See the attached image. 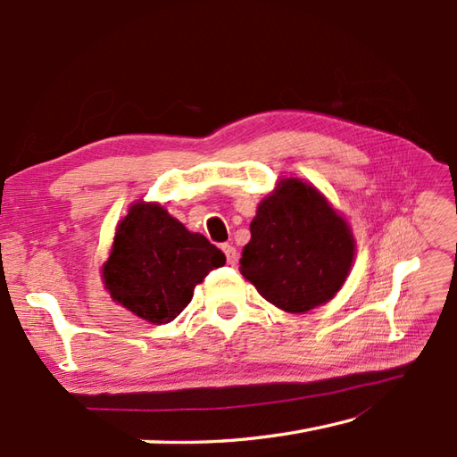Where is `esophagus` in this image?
I'll return each mask as SVG.
<instances>
[{
  "mask_svg": "<svg viewBox=\"0 0 457 457\" xmlns=\"http://www.w3.org/2000/svg\"><path fill=\"white\" fill-rule=\"evenodd\" d=\"M221 249H223V253H226V257H228V263L236 267L237 265V259H239L237 249L234 245H229V244H226Z\"/></svg>",
  "mask_w": 457,
  "mask_h": 457,
  "instance_id": "obj_1",
  "label": "esophagus"
}]
</instances>
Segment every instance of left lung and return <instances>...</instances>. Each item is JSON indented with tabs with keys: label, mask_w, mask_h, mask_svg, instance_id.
<instances>
[{
	"label": "left lung",
	"mask_w": 457,
	"mask_h": 457,
	"mask_svg": "<svg viewBox=\"0 0 457 457\" xmlns=\"http://www.w3.org/2000/svg\"><path fill=\"white\" fill-rule=\"evenodd\" d=\"M239 271L285 312H307L341 291L354 262V236L323 192L281 178L259 202Z\"/></svg>",
	"instance_id": "1"
}]
</instances>
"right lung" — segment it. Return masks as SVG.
Masks as SVG:
<instances>
[{
  "mask_svg": "<svg viewBox=\"0 0 457 457\" xmlns=\"http://www.w3.org/2000/svg\"><path fill=\"white\" fill-rule=\"evenodd\" d=\"M223 263L216 245L186 229L162 204L138 200L116 226L101 279L116 305L166 325L187 307L195 285Z\"/></svg>",
  "mask_w": 457,
  "mask_h": 457,
  "instance_id": "add662e5",
  "label": "right lung"
}]
</instances>
